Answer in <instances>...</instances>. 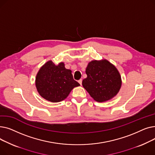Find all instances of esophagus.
<instances>
[{"label": "esophagus", "mask_w": 155, "mask_h": 155, "mask_svg": "<svg viewBox=\"0 0 155 155\" xmlns=\"http://www.w3.org/2000/svg\"><path fill=\"white\" fill-rule=\"evenodd\" d=\"M78 83H79L80 85H82V79H80V80L78 81Z\"/></svg>", "instance_id": "esophagus-1"}]
</instances>
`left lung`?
Returning <instances> with one entry per match:
<instances>
[{
    "mask_svg": "<svg viewBox=\"0 0 155 155\" xmlns=\"http://www.w3.org/2000/svg\"><path fill=\"white\" fill-rule=\"evenodd\" d=\"M85 72L87 77L83 80L82 85L95 101H109L119 91L122 84L120 75L107 60L91 61Z\"/></svg>",
    "mask_w": 155,
    "mask_h": 155,
    "instance_id": "1",
    "label": "left lung"
}]
</instances>
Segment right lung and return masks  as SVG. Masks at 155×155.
I'll list each match as a JSON object with an SVG mask.
<instances>
[{
    "label": "right lung",
    "instance_id": "1",
    "mask_svg": "<svg viewBox=\"0 0 155 155\" xmlns=\"http://www.w3.org/2000/svg\"><path fill=\"white\" fill-rule=\"evenodd\" d=\"M80 84L73 79L71 71L63 63L55 65L52 61L40 68L36 78V87L40 95L51 102H58L68 97L72 89Z\"/></svg>",
    "mask_w": 155,
    "mask_h": 155
}]
</instances>
